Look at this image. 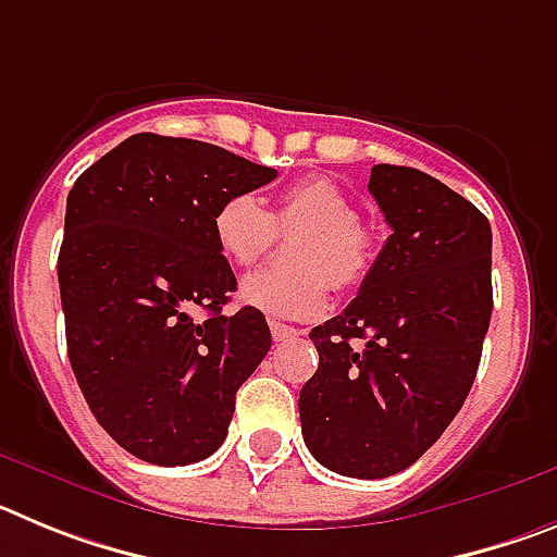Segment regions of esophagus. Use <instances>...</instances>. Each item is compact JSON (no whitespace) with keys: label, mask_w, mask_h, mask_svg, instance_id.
<instances>
[{"label":"esophagus","mask_w":557,"mask_h":557,"mask_svg":"<svg viewBox=\"0 0 557 557\" xmlns=\"http://www.w3.org/2000/svg\"><path fill=\"white\" fill-rule=\"evenodd\" d=\"M270 332H273L275 343H284V339H293L301 334L295 326H287V323H278V321H270Z\"/></svg>","instance_id":"1"}]
</instances>
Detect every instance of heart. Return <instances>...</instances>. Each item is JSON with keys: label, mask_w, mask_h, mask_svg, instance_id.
Instances as JSON below:
<instances>
[{"label": "heart", "mask_w": 557, "mask_h": 557, "mask_svg": "<svg viewBox=\"0 0 557 557\" xmlns=\"http://www.w3.org/2000/svg\"><path fill=\"white\" fill-rule=\"evenodd\" d=\"M211 231L220 253L236 268H250L278 234L304 231L289 245L295 270H259L239 284V301L270 318L309 321L332 304L337 289H357L379 256L376 234L359 223V209L346 189L326 178H304L264 209L253 195L236 191L218 206Z\"/></svg>", "instance_id": "obj_1"}]
</instances>
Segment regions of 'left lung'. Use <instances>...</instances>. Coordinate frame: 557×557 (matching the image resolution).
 <instances>
[{"label": "left lung", "instance_id": "8db88e82", "mask_svg": "<svg viewBox=\"0 0 557 557\" xmlns=\"http://www.w3.org/2000/svg\"><path fill=\"white\" fill-rule=\"evenodd\" d=\"M368 189L393 234L343 314L314 326L301 387L307 449L343 476L405 471L444 435L474 385L488 332L491 223L412 166L376 164Z\"/></svg>", "mask_w": 557, "mask_h": 557}]
</instances>
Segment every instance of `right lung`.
Masks as SVG:
<instances>
[{"instance_id":"add662e5","label":"right lung","mask_w":557,"mask_h":557,"mask_svg":"<svg viewBox=\"0 0 557 557\" xmlns=\"http://www.w3.org/2000/svg\"><path fill=\"white\" fill-rule=\"evenodd\" d=\"M275 170L209 141L136 133L75 181L58 253L69 362L102 430L152 466L223 446L236 391L270 351L211 218ZM203 308V319L194 309Z\"/></svg>"}]
</instances>
